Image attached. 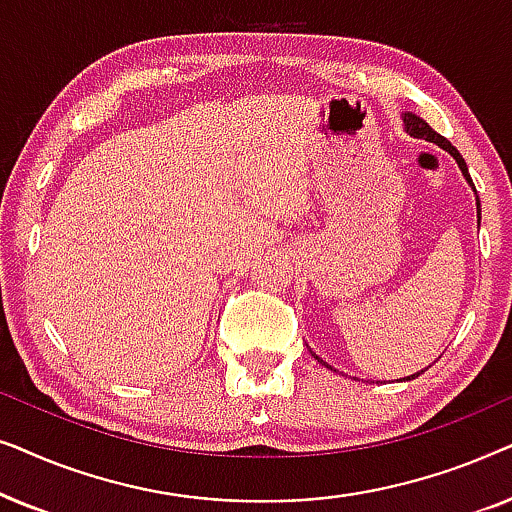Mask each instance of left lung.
Here are the masks:
<instances>
[{
	"mask_svg": "<svg viewBox=\"0 0 512 512\" xmlns=\"http://www.w3.org/2000/svg\"><path fill=\"white\" fill-rule=\"evenodd\" d=\"M403 121H405V130H408L412 137H419V139H426V142L438 144L440 149H445L447 153H450V156H452L454 160H457V165H459L461 174H464L468 184L473 186V179H471V174H468V167H466V163H464V158H461V153H459L457 149H454V146H452L450 142H447V139H445L443 135H438V132L433 130L429 123L422 121V118L415 116V114H405V116H403ZM478 223H480V200H478ZM317 359H319V356H317ZM319 361H321V359H319ZM321 363H324V361H321ZM324 366H328V363H324ZM422 373H424V370H422ZM422 373L412 375V377H408V380H415V377H419Z\"/></svg>",
	"mask_w": 512,
	"mask_h": 512,
	"instance_id": "left-lung-1",
	"label": "left lung"
}]
</instances>
